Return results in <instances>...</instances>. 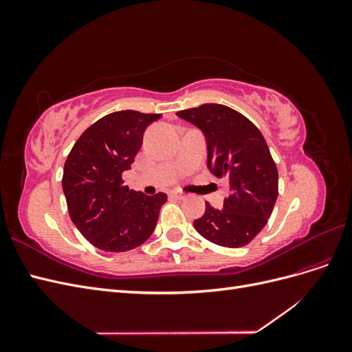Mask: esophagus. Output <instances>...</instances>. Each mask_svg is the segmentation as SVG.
I'll return each instance as SVG.
<instances>
[{
    "instance_id": "1",
    "label": "esophagus",
    "mask_w": 352,
    "mask_h": 352,
    "mask_svg": "<svg viewBox=\"0 0 352 352\" xmlns=\"http://www.w3.org/2000/svg\"><path fill=\"white\" fill-rule=\"evenodd\" d=\"M172 197L176 198V199H185L188 195L184 194V192H172Z\"/></svg>"
}]
</instances>
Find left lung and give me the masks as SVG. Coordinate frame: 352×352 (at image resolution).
<instances>
[{"label":"left lung","instance_id":"obj_1","mask_svg":"<svg viewBox=\"0 0 352 352\" xmlns=\"http://www.w3.org/2000/svg\"><path fill=\"white\" fill-rule=\"evenodd\" d=\"M176 114L202 131L210 172L228 177L230 186L223 208L206 202L194 228L220 247H243L265 226L278 199L279 175L267 142L257 126L226 105L202 104Z\"/></svg>","mask_w":352,"mask_h":352}]
</instances>
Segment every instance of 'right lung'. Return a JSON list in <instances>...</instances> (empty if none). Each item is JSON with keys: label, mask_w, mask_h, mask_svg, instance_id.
Listing matches in <instances>:
<instances>
[{"label": "right lung", "mask_w": 352, "mask_h": 352, "mask_svg": "<svg viewBox=\"0 0 352 352\" xmlns=\"http://www.w3.org/2000/svg\"><path fill=\"white\" fill-rule=\"evenodd\" d=\"M162 114L133 110L104 116L85 131L67 155L63 190L74 226L94 247L123 252L140 247L155 229L167 195H144L122 173L141 150L146 126Z\"/></svg>", "instance_id": "right-lung-1"}]
</instances>
